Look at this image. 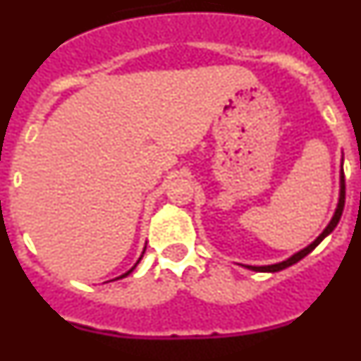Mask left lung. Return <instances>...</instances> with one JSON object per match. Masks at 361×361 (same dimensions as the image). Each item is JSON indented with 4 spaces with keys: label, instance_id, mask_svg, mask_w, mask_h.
Listing matches in <instances>:
<instances>
[{
    "label": "left lung",
    "instance_id": "8db88e82",
    "mask_svg": "<svg viewBox=\"0 0 361 361\" xmlns=\"http://www.w3.org/2000/svg\"><path fill=\"white\" fill-rule=\"evenodd\" d=\"M343 206H345V177H343V157H342V170H340V195H338V204H336V209H334L333 219L329 220V224L325 226L324 231H322L320 235H318V237L311 242V244L305 245L304 250H300L298 253L291 255V257L286 258V260H282V262L269 264V266H244V267L245 269L257 271V273H276V271H282V269H286V267L293 266V264L300 262V260H302L304 257H307V255L311 253V251L314 250V247H317V245L320 244V242L324 240L327 235H331V233H333V229L336 228L338 222H340V219H342Z\"/></svg>",
    "mask_w": 361,
    "mask_h": 361
}]
</instances>
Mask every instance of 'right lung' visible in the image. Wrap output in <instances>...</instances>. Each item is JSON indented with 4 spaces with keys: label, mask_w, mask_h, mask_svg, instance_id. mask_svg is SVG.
I'll list each match as a JSON object with an SVG mask.
<instances>
[{
    "label": "right lung",
    "mask_w": 361,
    "mask_h": 361,
    "mask_svg": "<svg viewBox=\"0 0 361 361\" xmlns=\"http://www.w3.org/2000/svg\"><path fill=\"white\" fill-rule=\"evenodd\" d=\"M145 251H146V244H145V250H142L141 257H139V260H137V262H135V264H133V267H132V269H128V271H126V273H123V275H121V276H117V279H114V280H119V279H126V276H128V275H130V273H132V271H133V269H135V267H137V264L141 262V258H142V255H145Z\"/></svg>",
    "instance_id": "1"
}]
</instances>
